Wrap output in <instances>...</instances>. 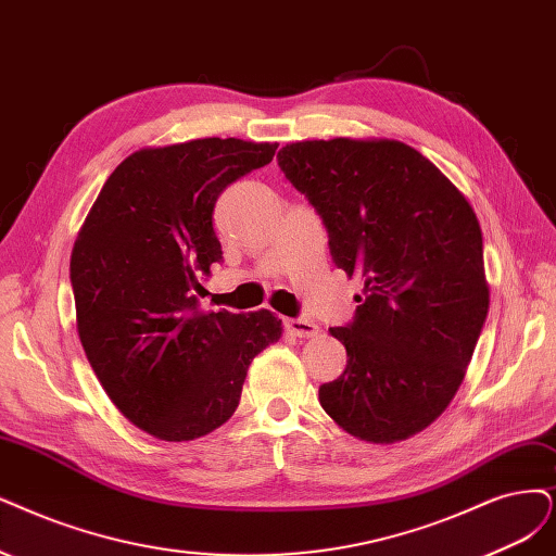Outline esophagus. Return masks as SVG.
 <instances>
[{
    "instance_id": "34e87169",
    "label": "esophagus",
    "mask_w": 556,
    "mask_h": 556,
    "mask_svg": "<svg viewBox=\"0 0 556 556\" xmlns=\"http://www.w3.org/2000/svg\"><path fill=\"white\" fill-rule=\"evenodd\" d=\"M286 330H289L293 337L309 339V337L318 334V325L314 320H306V318H289L286 320Z\"/></svg>"
}]
</instances>
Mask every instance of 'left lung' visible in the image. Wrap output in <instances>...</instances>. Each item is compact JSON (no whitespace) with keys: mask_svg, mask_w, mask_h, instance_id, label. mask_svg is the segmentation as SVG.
Returning a JSON list of instances; mask_svg holds the SVG:
<instances>
[{"mask_svg":"<svg viewBox=\"0 0 556 556\" xmlns=\"http://www.w3.org/2000/svg\"><path fill=\"white\" fill-rule=\"evenodd\" d=\"M277 160L320 213L334 263L362 281L355 320L330 327L348 364L318 389L323 409L371 444L421 433L454 401L488 316L475 208L399 139L295 141Z\"/></svg>","mask_w":556,"mask_h":556,"instance_id":"1","label":"left lung"}]
</instances>
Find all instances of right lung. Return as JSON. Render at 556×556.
Wrapping results in <instances>:
<instances>
[{"mask_svg": "<svg viewBox=\"0 0 556 556\" xmlns=\"http://www.w3.org/2000/svg\"><path fill=\"white\" fill-rule=\"evenodd\" d=\"M279 143L236 137L147 147L102 185L71 254L77 334L98 382L130 424L190 442L229 421L247 368L281 339L267 309L203 312L222 263L215 201L273 162Z\"/></svg>", "mask_w": 556, "mask_h": 556, "instance_id": "add662e5", "label": "right lung"}]
</instances>
